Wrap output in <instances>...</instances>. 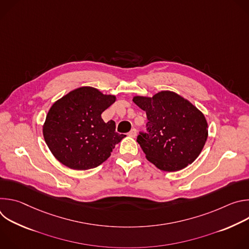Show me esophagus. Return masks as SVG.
Here are the masks:
<instances>
[{
	"mask_svg": "<svg viewBox=\"0 0 249 249\" xmlns=\"http://www.w3.org/2000/svg\"><path fill=\"white\" fill-rule=\"evenodd\" d=\"M128 135H129L130 137H132V138H135V137L137 136V130H136L135 128H133V129L128 133Z\"/></svg>",
	"mask_w": 249,
	"mask_h": 249,
	"instance_id": "esophagus-1",
	"label": "esophagus"
}]
</instances>
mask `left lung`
I'll return each instance as SVG.
<instances>
[{
    "label": "left lung",
    "mask_w": 249,
    "mask_h": 249,
    "mask_svg": "<svg viewBox=\"0 0 249 249\" xmlns=\"http://www.w3.org/2000/svg\"><path fill=\"white\" fill-rule=\"evenodd\" d=\"M133 101L146 111V132L137 142L149 161L164 171H177L191 164L208 138L205 116L188 100L172 91L153 97L135 96Z\"/></svg>",
    "instance_id": "left-lung-1"
}]
</instances>
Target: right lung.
Here are the masks:
<instances>
[{"label":"right lung","mask_w":249,"mask_h":249,"mask_svg":"<svg viewBox=\"0 0 249 249\" xmlns=\"http://www.w3.org/2000/svg\"><path fill=\"white\" fill-rule=\"evenodd\" d=\"M96 89L83 87L69 92L52 106L43 136L54 157L78 170L98 166L107 160L126 135L115 132L113 120L105 123L101 113L115 101Z\"/></svg>","instance_id":"obj_1"}]
</instances>
